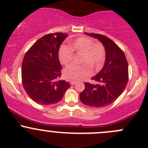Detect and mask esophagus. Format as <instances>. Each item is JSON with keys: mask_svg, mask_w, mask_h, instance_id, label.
<instances>
[{"mask_svg": "<svg viewBox=\"0 0 148 148\" xmlns=\"http://www.w3.org/2000/svg\"><path fill=\"white\" fill-rule=\"evenodd\" d=\"M77 84V82H75V81H71V82H70V84H71V85H74V84Z\"/></svg>", "mask_w": 148, "mask_h": 148, "instance_id": "34e87169", "label": "esophagus"}]
</instances>
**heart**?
<instances>
[{
  "mask_svg": "<svg viewBox=\"0 0 148 148\" xmlns=\"http://www.w3.org/2000/svg\"><path fill=\"white\" fill-rule=\"evenodd\" d=\"M69 45L72 50L64 46L59 49V59L61 64L68 66L72 62L73 50L78 53H82L81 63L86 64L72 65L66 68L63 73L66 79L69 81L83 79L90 74L88 65L95 70L102 68L105 60V49L102 44L95 43L93 40L87 37H79L70 41Z\"/></svg>",
  "mask_w": 148,
  "mask_h": 148,
  "instance_id": "1",
  "label": "heart"
}]
</instances>
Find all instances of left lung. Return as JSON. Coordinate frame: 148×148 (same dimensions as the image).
<instances>
[{
    "label": "left lung",
    "mask_w": 148,
    "mask_h": 148,
    "mask_svg": "<svg viewBox=\"0 0 148 148\" xmlns=\"http://www.w3.org/2000/svg\"><path fill=\"white\" fill-rule=\"evenodd\" d=\"M86 35L99 40L105 49V62L100 71L92 77L98 84L84 83L79 95L81 102L92 107H103L114 102L125 90L128 82V64L125 53L110 38L100 34Z\"/></svg>",
    "instance_id": "left-lung-1"
}]
</instances>
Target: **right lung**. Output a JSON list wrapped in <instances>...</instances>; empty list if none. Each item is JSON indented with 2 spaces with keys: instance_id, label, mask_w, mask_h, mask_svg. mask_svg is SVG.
<instances>
[{
  "instance_id": "right-lung-1",
  "label": "right lung",
  "mask_w": 148,
  "mask_h": 148,
  "mask_svg": "<svg viewBox=\"0 0 148 148\" xmlns=\"http://www.w3.org/2000/svg\"><path fill=\"white\" fill-rule=\"evenodd\" d=\"M65 33L46 34L36 41L22 62L21 77L27 95L34 102L50 105L60 102L70 84L58 80L62 65L59 51L67 37Z\"/></svg>"
}]
</instances>
